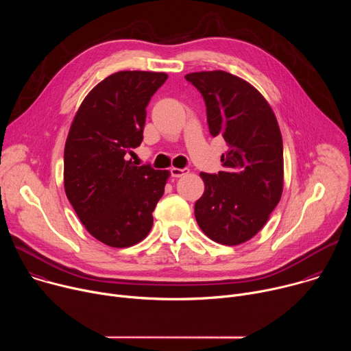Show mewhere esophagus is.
Wrapping results in <instances>:
<instances>
[{"label": "esophagus", "instance_id": "obj_1", "mask_svg": "<svg viewBox=\"0 0 351 351\" xmlns=\"http://www.w3.org/2000/svg\"><path fill=\"white\" fill-rule=\"evenodd\" d=\"M189 173V169H179V168H172L171 169V175L172 178H182L184 175Z\"/></svg>", "mask_w": 351, "mask_h": 351}]
</instances>
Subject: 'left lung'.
Instances as JSON below:
<instances>
[{
	"mask_svg": "<svg viewBox=\"0 0 351 351\" xmlns=\"http://www.w3.org/2000/svg\"><path fill=\"white\" fill-rule=\"evenodd\" d=\"M184 77L204 97L210 133L229 145L218 175L199 173L204 193L194 206L195 221L211 240L237 245L264 228L280 202V129L265 97L244 79L225 71Z\"/></svg>",
	"mask_w": 351,
	"mask_h": 351,
	"instance_id": "left-lung-1",
	"label": "left lung"
}]
</instances>
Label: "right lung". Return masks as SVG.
Wrapping results in <instances>:
<instances>
[{
  "label": "right lung",
  "mask_w": 351,
  "mask_h": 351,
  "mask_svg": "<svg viewBox=\"0 0 351 351\" xmlns=\"http://www.w3.org/2000/svg\"><path fill=\"white\" fill-rule=\"evenodd\" d=\"M167 79L164 72L112 73L84 97L69 128L66 197L86 230L110 247L134 245L149 233L171 175L129 158L143 141L149 98Z\"/></svg>",
  "instance_id": "add662e5"
}]
</instances>
